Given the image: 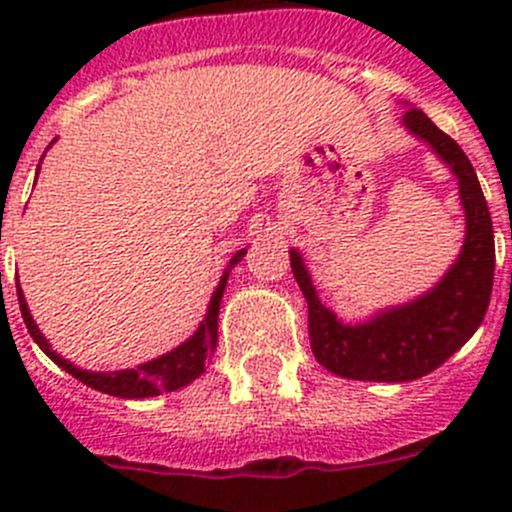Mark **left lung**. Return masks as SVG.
Returning <instances> with one entry per match:
<instances>
[{"mask_svg":"<svg viewBox=\"0 0 512 512\" xmlns=\"http://www.w3.org/2000/svg\"><path fill=\"white\" fill-rule=\"evenodd\" d=\"M404 123L418 138L431 143L433 151L458 175L466 208V245L433 292L356 327L339 322L319 302L302 257L294 250L289 252L292 275L307 299L312 352L324 369L347 379L414 381L431 374L473 337L493 292V220L471 160L421 108H406Z\"/></svg>","mask_w":512,"mask_h":512,"instance_id":"obj_1","label":"left lung"}]
</instances>
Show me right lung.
I'll use <instances>...</instances> for the list:
<instances>
[{"label": "right lung", "instance_id": "add662e5", "mask_svg": "<svg viewBox=\"0 0 512 512\" xmlns=\"http://www.w3.org/2000/svg\"><path fill=\"white\" fill-rule=\"evenodd\" d=\"M245 257V250L237 252L235 257L230 260V267L237 265V262ZM227 285V272L220 280L218 289H215L213 299H210L208 314H205L203 324L198 327V332L188 339L185 344H180L178 349H173L170 354L160 356V359L148 361V364L136 366V369H126V371H111V374H94V371H84L79 366L69 364L66 359H61L59 354H54L49 349V342L41 337V332L36 329L32 314H29L27 302H24L22 289L17 285V299H19V309H22L24 324H27L29 334L46 354L49 359H54V364H59L61 369L69 371L74 379L84 381L86 386L91 389L103 391L108 396H121V399H148V396H158L163 391H175L180 386L190 384L193 379H198L200 374L205 371L208 361L213 359L215 344H218V312H220V299H223V289Z\"/></svg>", "mask_w": 512, "mask_h": 512}]
</instances>
